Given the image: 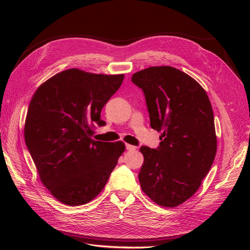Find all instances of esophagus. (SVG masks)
I'll return each mask as SVG.
<instances>
[{
	"instance_id": "esophagus-1",
	"label": "esophagus",
	"mask_w": 250,
	"mask_h": 250,
	"mask_svg": "<svg viewBox=\"0 0 250 250\" xmlns=\"http://www.w3.org/2000/svg\"><path fill=\"white\" fill-rule=\"evenodd\" d=\"M125 148H126V150H128V151H135V150L137 149V147H136V146L129 145V144H126V145H125Z\"/></svg>"
}]
</instances>
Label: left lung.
<instances>
[{
    "mask_svg": "<svg viewBox=\"0 0 250 250\" xmlns=\"http://www.w3.org/2000/svg\"><path fill=\"white\" fill-rule=\"evenodd\" d=\"M132 82L145 94L151 127L162 132L158 148H140L141 188L159 206L177 207L199 189L215 159L211 102L194 79L167 65L137 72Z\"/></svg>",
    "mask_w": 250,
    "mask_h": 250,
    "instance_id": "left-lung-1",
    "label": "left lung"
}]
</instances>
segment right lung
Listing matches in <instances>:
<instances>
[{"instance_id": "1", "label": "right lung", "mask_w": 250, "mask_h": 250, "mask_svg": "<svg viewBox=\"0 0 250 250\" xmlns=\"http://www.w3.org/2000/svg\"><path fill=\"white\" fill-rule=\"evenodd\" d=\"M124 78L69 69L39 86L30 101L26 146L43 186L64 205L81 206L98 195L125 149L123 142L92 139Z\"/></svg>"}]
</instances>
